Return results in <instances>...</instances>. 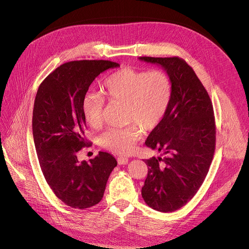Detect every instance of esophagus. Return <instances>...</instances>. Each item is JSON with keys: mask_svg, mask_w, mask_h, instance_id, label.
<instances>
[{"mask_svg": "<svg viewBox=\"0 0 249 249\" xmlns=\"http://www.w3.org/2000/svg\"><path fill=\"white\" fill-rule=\"evenodd\" d=\"M117 161L119 164H127L129 162V159L127 158H123V157H119L117 159Z\"/></svg>", "mask_w": 249, "mask_h": 249, "instance_id": "esophagus-1", "label": "esophagus"}]
</instances>
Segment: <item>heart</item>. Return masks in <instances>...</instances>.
Returning a JSON list of instances; mask_svg holds the SVG:
<instances>
[{"label": "heart", "instance_id": "1", "mask_svg": "<svg viewBox=\"0 0 249 249\" xmlns=\"http://www.w3.org/2000/svg\"><path fill=\"white\" fill-rule=\"evenodd\" d=\"M103 94L111 102L128 106L129 121L145 130H153L163 118L171 96L168 76L160 70L149 72L123 68L103 84ZM83 115L91 128H99L103 121L104 99L96 92H88L82 103ZM137 124L128 128H112L100 137L101 146L116 155H129L142 137Z\"/></svg>", "mask_w": 249, "mask_h": 249}]
</instances>
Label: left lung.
Wrapping results in <instances>:
<instances>
[{"instance_id":"left-lung-1","label":"left lung","mask_w":249,"mask_h":249,"mask_svg":"<svg viewBox=\"0 0 249 249\" xmlns=\"http://www.w3.org/2000/svg\"><path fill=\"white\" fill-rule=\"evenodd\" d=\"M138 59L160 67L171 84L167 110L145 142L161 154L145 160L149 170L142 196L154 210L173 212L193 198L209 171L216 142L213 105L193 69L182 59Z\"/></svg>"}]
</instances>
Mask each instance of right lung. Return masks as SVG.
<instances>
[{
    "label": "right lung",
    "mask_w": 249,
    "mask_h": 249,
    "mask_svg": "<svg viewBox=\"0 0 249 249\" xmlns=\"http://www.w3.org/2000/svg\"><path fill=\"white\" fill-rule=\"evenodd\" d=\"M119 64L104 60L68 62L38 88L34 100L32 133L45 179L66 205L86 209L101 201L108 177L117 165L110 154L99 152L79 161L78 152L89 146L82 103L94 79Z\"/></svg>",
    "instance_id": "right-lung-1"
}]
</instances>
